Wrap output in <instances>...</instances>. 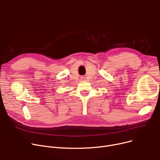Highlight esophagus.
Listing matches in <instances>:
<instances>
[{
	"label": "esophagus",
	"instance_id": "obj_1",
	"mask_svg": "<svg viewBox=\"0 0 160 160\" xmlns=\"http://www.w3.org/2000/svg\"><path fill=\"white\" fill-rule=\"evenodd\" d=\"M83 78H84V77H81V78H80V79H81V80H83Z\"/></svg>",
	"mask_w": 160,
	"mask_h": 160
}]
</instances>
